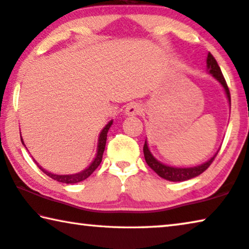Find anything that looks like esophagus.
<instances>
[{
	"label": "esophagus",
	"instance_id": "obj_1",
	"mask_svg": "<svg viewBox=\"0 0 249 249\" xmlns=\"http://www.w3.org/2000/svg\"><path fill=\"white\" fill-rule=\"evenodd\" d=\"M124 112L127 116H138V114H140L141 112H142V109H141V106L139 105V103L132 102V103H129V105L127 106Z\"/></svg>",
	"mask_w": 249,
	"mask_h": 249
}]
</instances>
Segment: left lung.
Returning <instances> with one entry per match:
<instances>
[{"instance_id":"obj_1","label":"left lung","mask_w":249,"mask_h":249,"mask_svg":"<svg viewBox=\"0 0 249 249\" xmlns=\"http://www.w3.org/2000/svg\"><path fill=\"white\" fill-rule=\"evenodd\" d=\"M207 67L209 70V73L213 74V76L215 79H217L218 81L221 83V86L224 87L225 92L227 94L229 105H231V92H229V88L227 86L226 80H225L223 73H221V70L219 66H218L216 59L213 58V55L212 53H208V58H207ZM218 154V152H217ZM217 154L213 157L212 159H209L207 162L200 164V166L197 167H193V168H174V167H169L166 166V164H162L161 162H159L158 160H156L154 158V156L151 155L150 150H149L147 141L144 142L143 146V155H144V159H146V162L148 163V166L151 168L155 173L160 176V177L163 179H167L169 181H183V180H188V179H191L194 177H197L200 174L204 173V171L207 169V168L213 163V159L216 158Z\"/></svg>"}]
</instances>
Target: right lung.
<instances>
[{
  "mask_svg": "<svg viewBox=\"0 0 249 249\" xmlns=\"http://www.w3.org/2000/svg\"><path fill=\"white\" fill-rule=\"evenodd\" d=\"M111 124H112V121H110L109 124H107L105 128H103V130L100 133V137H99V144H98L97 156H95V158L92 161V163H91L86 170H83L82 173H79V174H75V175H54V174L49 173V171H45L43 168H41L39 164L36 163L37 167H39L45 175L49 176L50 178L54 179V180H56V181L63 182V183H75V182L85 180V179H87L91 174L93 173L95 169H97L99 164H100V162L102 161V155H103V151H105V148H106L107 133H108V130H109L110 127H111ZM21 141H22V138H21ZM22 143H23V141H22Z\"/></svg>",
  "mask_w": 249,
  "mask_h": 249,
  "instance_id": "obj_1",
  "label": "right lung"
}]
</instances>
